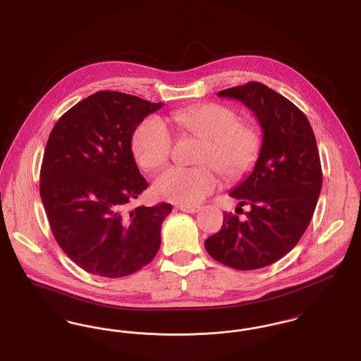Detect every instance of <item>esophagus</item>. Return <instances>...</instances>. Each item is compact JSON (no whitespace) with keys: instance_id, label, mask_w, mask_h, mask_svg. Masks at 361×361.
<instances>
[{"instance_id":"obj_1","label":"esophagus","mask_w":361,"mask_h":361,"mask_svg":"<svg viewBox=\"0 0 361 361\" xmlns=\"http://www.w3.org/2000/svg\"><path fill=\"white\" fill-rule=\"evenodd\" d=\"M178 209H180L181 212L195 214V212H199V210H200V206H180Z\"/></svg>"}]
</instances>
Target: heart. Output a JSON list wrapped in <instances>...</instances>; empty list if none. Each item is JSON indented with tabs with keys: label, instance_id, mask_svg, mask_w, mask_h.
<instances>
[{
	"label": "heart",
	"instance_id": "b5f03b06",
	"mask_svg": "<svg viewBox=\"0 0 361 361\" xmlns=\"http://www.w3.org/2000/svg\"><path fill=\"white\" fill-rule=\"evenodd\" d=\"M171 118L183 132L207 139L200 157V162L206 165L173 166L162 171L154 184L159 197L181 206H193L218 188L219 174L214 164L231 178L241 177L254 168L262 149V136L252 126L240 124V116L232 107L210 102L177 110ZM171 149V130L159 116L145 118L132 135L133 157L145 169L165 165Z\"/></svg>",
	"mask_w": 361,
	"mask_h": 361
}]
</instances>
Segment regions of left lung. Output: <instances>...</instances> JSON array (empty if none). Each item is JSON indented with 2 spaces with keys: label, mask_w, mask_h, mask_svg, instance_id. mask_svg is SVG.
<instances>
[{
  "label": "left lung",
  "mask_w": 361,
  "mask_h": 361,
  "mask_svg": "<svg viewBox=\"0 0 361 361\" xmlns=\"http://www.w3.org/2000/svg\"><path fill=\"white\" fill-rule=\"evenodd\" d=\"M251 109L263 130L252 173L229 195L245 219L224 212L219 232L204 241L216 262L235 270H256L288 254L307 231L322 190V168L314 130L289 99L259 82L218 92Z\"/></svg>",
  "instance_id": "1"
}]
</instances>
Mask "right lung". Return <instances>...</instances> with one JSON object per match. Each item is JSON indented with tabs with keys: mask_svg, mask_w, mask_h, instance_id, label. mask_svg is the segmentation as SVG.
<instances>
[{
	"mask_svg": "<svg viewBox=\"0 0 361 361\" xmlns=\"http://www.w3.org/2000/svg\"><path fill=\"white\" fill-rule=\"evenodd\" d=\"M162 105L98 91L50 132L39 176L43 207L61 250L90 274H133L159 250L171 204L127 209L149 187L132 154V135Z\"/></svg>",
	"mask_w": 361,
	"mask_h": 361,
	"instance_id": "right-lung-1",
	"label": "right lung"
}]
</instances>
